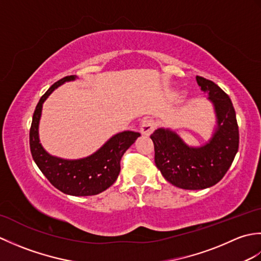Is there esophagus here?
<instances>
[{
    "instance_id": "esophagus-1",
    "label": "esophagus",
    "mask_w": 261,
    "mask_h": 261,
    "mask_svg": "<svg viewBox=\"0 0 261 261\" xmlns=\"http://www.w3.org/2000/svg\"><path fill=\"white\" fill-rule=\"evenodd\" d=\"M156 127V123L152 120L146 119L141 122L140 124V132L143 136H149Z\"/></svg>"
}]
</instances>
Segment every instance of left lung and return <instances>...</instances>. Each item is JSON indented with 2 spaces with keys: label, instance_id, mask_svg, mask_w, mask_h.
<instances>
[{
  "label": "left lung",
  "instance_id": "left-lung-1",
  "mask_svg": "<svg viewBox=\"0 0 261 261\" xmlns=\"http://www.w3.org/2000/svg\"><path fill=\"white\" fill-rule=\"evenodd\" d=\"M207 94L215 114L212 136L204 145L193 147L169 127H159L150 136L154 163L164 178L182 190H204L223 178L239 148V127L230 97L212 81L196 76Z\"/></svg>",
  "mask_w": 261,
  "mask_h": 261
}]
</instances>
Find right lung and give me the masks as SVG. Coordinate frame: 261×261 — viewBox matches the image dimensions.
Masks as SVG:
<instances>
[{"label":"right lung","instance_id":"1","mask_svg":"<svg viewBox=\"0 0 261 261\" xmlns=\"http://www.w3.org/2000/svg\"><path fill=\"white\" fill-rule=\"evenodd\" d=\"M77 76H66L56 82L41 96L33 113L30 129V149L37 166L51 184L67 195H96L113 185L120 174V160L123 153L140 137L139 132L122 131L112 136L90 156L80 159H64L45 150L39 138L42 105L48 96L66 82H73Z\"/></svg>","mask_w":261,"mask_h":261}]
</instances>
